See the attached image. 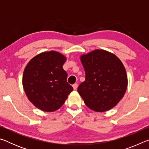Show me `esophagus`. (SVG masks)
Here are the masks:
<instances>
[{"label":"esophagus","instance_id":"esophagus-1","mask_svg":"<svg viewBox=\"0 0 149 149\" xmlns=\"http://www.w3.org/2000/svg\"><path fill=\"white\" fill-rule=\"evenodd\" d=\"M77 87H78V85L77 84H75L73 85V89H74V90H76Z\"/></svg>","mask_w":149,"mask_h":149}]
</instances>
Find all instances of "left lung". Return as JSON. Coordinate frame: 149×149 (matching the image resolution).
<instances>
[{
	"instance_id": "obj_1",
	"label": "left lung",
	"mask_w": 149,
	"mask_h": 149,
	"mask_svg": "<svg viewBox=\"0 0 149 149\" xmlns=\"http://www.w3.org/2000/svg\"><path fill=\"white\" fill-rule=\"evenodd\" d=\"M85 80L77 92L87 107L103 112L116 106L127 87L125 68L119 58L102 49L81 55Z\"/></svg>"
}]
</instances>
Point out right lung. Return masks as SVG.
I'll return each mask as SVG.
<instances>
[{
  "instance_id": "right-lung-1",
  "label": "right lung",
  "mask_w": 149,
  "mask_h": 149,
  "mask_svg": "<svg viewBox=\"0 0 149 149\" xmlns=\"http://www.w3.org/2000/svg\"><path fill=\"white\" fill-rule=\"evenodd\" d=\"M66 57L51 50L36 55L24 69L22 84L27 99L44 112H54L62 107L73 87L67 82L63 69Z\"/></svg>"
}]
</instances>
